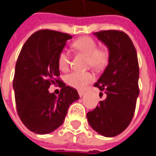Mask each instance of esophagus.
<instances>
[{
    "instance_id": "1",
    "label": "esophagus",
    "mask_w": 156,
    "mask_h": 156,
    "mask_svg": "<svg viewBox=\"0 0 156 156\" xmlns=\"http://www.w3.org/2000/svg\"><path fill=\"white\" fill-rule=\"evenodd\" d=\"M83 94H84V92L83 91H78V95H79L80 97L83 96Z\"/></svg>"
}]
</instances>
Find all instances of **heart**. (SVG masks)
<instances>
[{"label": "heart", "mask_w": 156, "mask_h": 156, "mask_svg": "<svg viewBox=\"0 0 156 156\" xmlns=\"http://www.w3.org/2000/svg\"><path fill=\"white\" fill-rule=\"evenodd\" d=\"M73 48L76 51L82 52L88 58V65L95 69H100L108 63L109 51L108 48H98L97 42L90 37H82L73 42ZM58 68L62 71H67L70 65V55L62 50L58 57ZM66 83L72 88L82 89L94 80V75L89 72L74 71L65 78Z\"/></svg>", "instance_id": "heart-1"}]
</instances>
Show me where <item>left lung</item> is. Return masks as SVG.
Returning <instances> with one entry per match:
<instances>
[{
	"mask_svg": "<svg viewBox=\"0 0 156 156\" xmlns=\"http://www.w3.org/2000/svg\"><path fill=\"white\" fill-rule=\"evenodd\" d=\"M94 34L109 51L108 66L94 83L106 98L88 112L87 119L98 134L114 137L121 134L134 117L140 94L137 52L129 37L122 31L107 30Z\"/></svg>",
	"mask_w": 156,
	"mask_h": 156,
	"instance_id": "left-lung-1",
	"label": "left lung"
}]
</instances>
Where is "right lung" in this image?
Returning a JSON list of instances; mask_svg holds the SVG:
<instances>
[{"label":"right lung","instance_id":"add662e5","mask_svg":"<svg viewBox=\"0 0 156 156\" xmlns=\"http://www.w3.org/2000/svg\"><path fill=\"white\" fill-rule=\"evenodd\" d=\"M71 38L63 32L39 30L20 51L13 79L16 106L22 123L36 134H49L61 126L68 107L79 98L78 91L59 78L58 54ZM57 83L61 88L58 96L48 91Z\"/></svg>","mask_w":156,"mask_h":156}]
</instances>
